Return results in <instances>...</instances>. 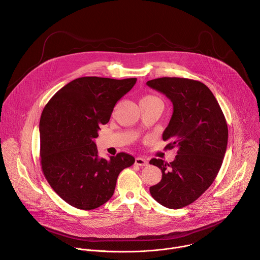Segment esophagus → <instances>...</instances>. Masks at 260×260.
I'll return each mask as SVG.
<instances>
[{"label": "esophagus", "mask_w": 260, "mask_h": 260, "mask_svg": "<svg viewBox=\"0 0 260 260\" xmlns=\"http://www.w3.org/2000/svg\"><path fill=\"white\" fill-rule=\"evenodd\" d=\"M135 163L137 165H140V166H147L148 165V161L142 157H137L136 160H135Z\"/></svg>", "instance_id": "obj_1"}]
</instances>
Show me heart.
Wrapping results in <instances>:
<instances>
[{
	"label": "heart",
	"instance_id": "obj_1",
	"mask_svg": "<svg viewBox=\"0 0 260 260\" xmlns=\"http://www.w3.org/2000/svg\"><path fill=\"white\" fill-rule=\"evenodd\" d=\"M143 99H157V98H155L153 96H147V97H144Z\"/></svg>",
	"mask_w": 260,
	"mask_h": 260
}]
</instances>
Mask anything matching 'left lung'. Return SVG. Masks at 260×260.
<instances>
[{
  "label": "left lung",
  "mask_w": 260,
  "mask_h": 260,
  "mask_svg": "<svg viewBox=\"0 0 260 260\" xmlns=\"http://www.w3.org/2000/svg\"><path fill=\"white\" fill-rule=\"evenodd\" d=\"M174 105L163 132L166 149H177L172 162L153 158L162 179L150 187L161 205L179 209L197 200L215 180L228 145V125L212 92L201 81L183 77H161L147 81Z\"/></svg>",
  "instance_id": "left-lung-1"
}]
</instances>
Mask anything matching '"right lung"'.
I'll return each instance as SVG.
<instances>
[{
	"instance_id": "1",
	"label": "right lung",
	"mask_w": 260,
	"mask_h": 260,
	"mask_svg": "<svg viewBox=\"0 0 260 260\" xmlns=\"http://www.w3.org/2000/svg\"><path fill=\"white\" fill-rule=\"evenodd\" d=\"M137 78L84 76L60 89L40 120L41 164L52 189L69 205L92 210L113 195L120 171L135 163L124 152L99 158L95 139Z\"/></svg>"
}]
</instances>
